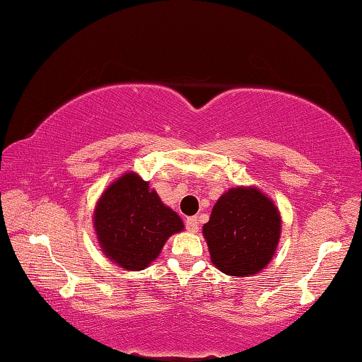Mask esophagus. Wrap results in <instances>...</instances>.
<instances>
[{"label":"esophagus","instance_id":"34e87169","mask_svg":"<svg viewBox=\"0 0 362 362\" xmlns=\"http://www.w3.org/2000/svg\"><path fill=\"white\" fill-rule=\"evenodd\" d=\"M186 229L189 233H197L199 230V220L195 216H189L186 220Z\"/></svg>","mask_w":362,"mask_h":362}]
</instances>
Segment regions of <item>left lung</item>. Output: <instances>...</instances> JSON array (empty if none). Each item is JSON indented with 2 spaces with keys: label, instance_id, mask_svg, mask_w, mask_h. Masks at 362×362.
<instances>
[{
  "label": "left lung",
  "instance_id": "8db88e82",
  "mask_svg": "<svg viewBox=\"0 0 362 362\" xmlns=\"http://www.w3.org/2000/svg\"><path fill=\"white\" fill-rule=\"evenodd\" d=\"M204 235L218 269L228 276H252L276 252L281 215L258 189H229L213 206Z\"/></svg>",
  "mask_w": 362,
  "mask_h": 362
}]
</instances>
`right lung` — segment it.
I'll use <instances>...</instances> for the list:
<instances>
[{"label": "right lung", "mask_w": 362, "mask_h": 362, "mask_svg": "<svg viewBox=\"0 0 362 362\" xmlns=\"http://www.w3.org/2000/svg\"><path fill=\"white\" fill-rule=\"evenodd\" d=\"M94 228L104 253L122 268L144 269L158 257L182 221L165 206L149 182L128 173L109 186L94 211Z\"/></svg>", "instance_id": "obj_1"}]
</instances>
